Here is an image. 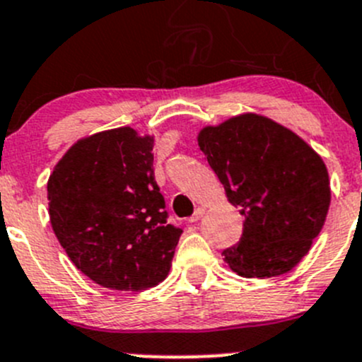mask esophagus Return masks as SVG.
<instances>
[{"mask_svg":"<svg viewBox=\"0 0 362 362\" xmlns=\"http://www.w3.org/2000/svg\"><path fill=\"white\" fill-rule=\"evenodd\" d=\"M203 214H205V209L198 206V209L194 210V214H192V216L189 217V223H198V221L203 217Z\"/></svg>","mask_w":362,"mask_h":362,"instance_id":"obj_1","label":"esophagus"}]
</instances>
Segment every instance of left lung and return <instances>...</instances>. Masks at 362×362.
<instances>
[{
    "mask_svg": "<svg viewBox=\"0 0 362 362\" xmlns=\"http://www.w3.org/2000/svg\"><path fill=\"white\" fill-rule=\"evenodd\" d=\"M198 145L245 219L224 262L244 278L292 270L320 233L331 203L322 157L292 131L252 113L205 127Z\"/></svg>",
    "mask_w": 362,
    "mask_h": 362,
    "instance_id": "1",
    "label": "left lung"
}]
</instances>
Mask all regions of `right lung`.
<instances>
[{
	"label": "right lung",
	"mask_w": 362,
	"mask_h": 362,
	"mask_svg": "<svg viewBox=\"0 0 362 362\" xmlns=\"http://www.w3.org/2000/svg\"><path fill=\"white\" fill-rule=\"evenodd\" d=\"M153 139L131 127L79 139L47 182L52 230L74 265L111 290L164 281L182 228L168 224Z\"/></svg>",
	"instance_id": "right-lung-1"
}]
</instances>
